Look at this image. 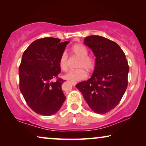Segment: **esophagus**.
Wrapping results in <instances>:
<instances>
[{
	"instance_id": "obj_1",
	"label": "esophagus",
	"mask_w": 146,
	"mask_h": 146,
	"mask_svg": "<svg viewBox=\"0 0 146 146\" xmlns=\"http://www.w3.org/2000/svg\"><path fill=\"white\" fill-rule=\"evenodd\" d=\"M71 84L74 86H76V84H77V82H71Z\"/></svg>"
}]
</instances>
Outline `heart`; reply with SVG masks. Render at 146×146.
I'll list each match as a JSON object with an SVG mask.
<instances>
[{"label": "heart", "mask_w": 146, "mask_h": 146, "mask_svg": "<svg viewBox=\"0 0 146 146\" xmlns=\"http://www.w3.org/2000/svg\"><path fill=\"white\" fill-rule=\"evenodd\" d=\"M72 52L80 57L77 67L78 68L69 71L64 75V78L72 82H76L84 79L87 74L85 69L87 70L92 69L94 66V60L92 57L88 56V50L84 46L81 44H77L72 47ZM59 66L63 71H66L68 69V55L66 52L62 54L60 56Z\"/></svg>", "instance_id": "heart-1"}]
</instances>
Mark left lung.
Instances as JSON below:
<instances>
[{
	"mask_svg": "<svg viewBox=\"0 0 146 146\" xmlns=\"http://www.w3.org/2000/svg\"><path fill=\"white\" fill-rule=\"evenodd\" d=\"M84 43L96 56L94 71L87 81L78 83L92 110L104 114L120 102L127 86L129 66L118 44L100 36L86 37Z\"/></svg>",
	"mask_w": 146,
	"mask_h": 146,
	"instance_id": "8db88e82",
	"label": "left lung"
}]
</instances>
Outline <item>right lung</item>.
Instances as JSON below:
<instances>
[{"instance_id": "1", "label": "right lung", "mask_w": 146, "mask_h": 146, "mask_svg": "<svg viewBox=\"0 0 146 146\" xmlns=\"http://www.w3.org/2000/svg\"><path fill=\"white\" fill-rule=\"evenodd\" d=\"M68 43L46 37L34 41L24 52L19 71L20 90L29 106L38 114H54L65 101L61 88L64 80L58 75L60 56Z\"/></svg>"}]
</instances>
